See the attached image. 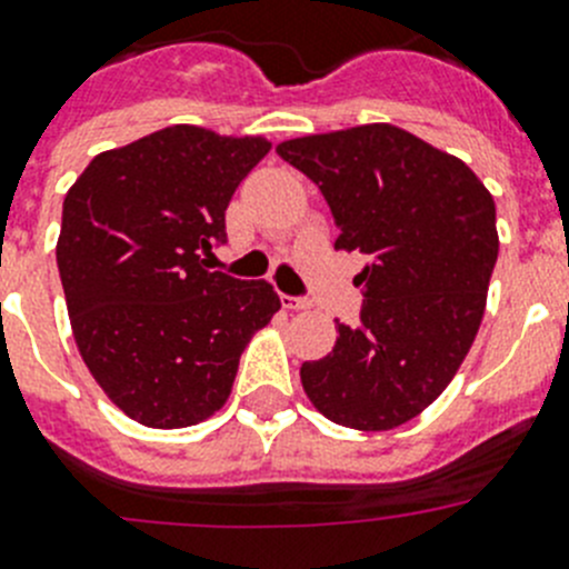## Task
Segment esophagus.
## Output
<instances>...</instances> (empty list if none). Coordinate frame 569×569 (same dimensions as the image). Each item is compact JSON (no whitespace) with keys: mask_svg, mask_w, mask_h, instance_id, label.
<instances>
[{"mask_svg":"<svg viewBox=\"0 0 569 569\" xmlns=\"http://www.w3.org/2000/svg\"><path fill=\"white\" fill-rule=\"evenodd\" d=\"M281 308L308 310L310 308V299H299V296H281Z\"/></svg>","mask_w":569,"mask_h":569,"instance_id":"1","label":"esophagus"}]
</instances>
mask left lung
Here are the masks:
<instances>
[{"label": "left lung", "instance_id": "8db88e82", "mask_svg": "<svg viewBox=\"0 0 569 569\" xmlns=\"http://www.w3.org/2000/svg\"><path fill=\"white\" fill-rule=\"evenodd\" d=\"M276 153L319 184L361 250L359 325L301 365L319 413L353 430H393L433 405L465 361L499 259L496 204L461 159L393 124L301 136Z\"/></svg>", "mask_w": 569, "mask_h": 569}]
</instances>
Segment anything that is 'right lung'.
<instances>
[{
    "mask_svg": "<svg viewBox=\"0 0 569 569\" xmlns=\"http://www.w3.org/2000/svg\"><path fill=\"white\" fill-rule=\"evenodd\" d=\"M270 150L173 124L99 153L62 204L57 264L90 376L122 413L176 430L228 401L241 350L281 308L273 284L208 270L224 210Z\"/></svg>",
    "mask_w": 569,
    "mask_h": 569,
    "instance_id": "obj_1",
    "label": "right lung"
}]
</instances>
